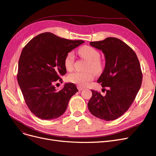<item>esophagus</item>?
I'll use <instances>...</instances> for the list:
<instances>
[{
    "instance_id": "34e87169",
    "label": "esophagus",
    "mask_w": 156,
    "mask_h": 156,
    "mask_svg": "<svg viewBox=\"0 0 156 156\" xmlns=\"http://www.w3.org/2000/svg\"><path fill=\"white\" fill-rule=\"evenodd\" d=\"M77 89L79 90V91H81V90H83L84 89V88H83V87H81L77 86Z\"/></svg>"
}]
</instances>
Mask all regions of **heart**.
<instances>
[{"label": "heart", "instance_id": "1", "mask_svg": "<svg viewBox=\"0 0 156 156\" xmlns=\"http://www.w3.org/2000/svg\"><path fill=\"white\" fill-rule=\"evenodd\" d=\"M79 53L83 58L89 61L86 72H75L70 73L68 76V80L80 87L87 85L90 81H92L94 73L99 74L103 69V64L100 60V54L99 52L90 46H84L79 50ZM75 55L73 51H69L66 55L64 64L65 68L68 71H72L73 68Z\"/></svg>", "mask_w": 156, "mask_h": 156}]
</instances>
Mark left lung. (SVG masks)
Instances as JSON below:
<instances>
[{
  "label": "left lung",
  "mask_w": 156,
  "mask_h": 156,
  "mask_svg": "<svg viewBox=\"0 0 156 156\" xmlns=\"http://www.w3.org/2000/svg\"><path fill=\"white\" fill-rule=\"evenodd\" d=\"M90 45L105 55V66L98 80L106 94L92 90L88 110L101 120L117 119L133 103L142 84L143 74L136 55L129 46L116 37H107Z\"/></svg>",
  "instance_id": "obj_1"
}]
</instances>
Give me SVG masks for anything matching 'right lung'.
<instances>
[{
	"label": "right lung",
	"mask_w": 156,
	"mask_h": 156,
	"mask_svg": "<svg viewBox=\"0 0 156 156\" xmlns=\"http://www.w3.org/2000/svg\"><path fill=\"white\" fill-rule=\"evenodd\" d=\"M83 43V40H69L44 32L32 38L22 50L17 81L27 105L39 119H57L78 92L73 83L65 84L59 91L55 84L62 83L60 75L66 73V55Z\"/></svg>",
	"instance_id": "1"
}]
</instances>
